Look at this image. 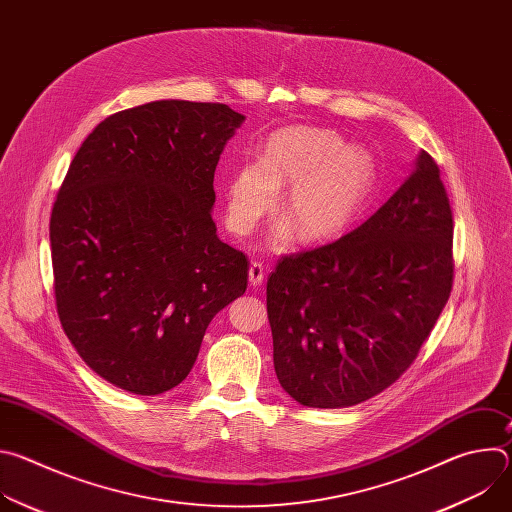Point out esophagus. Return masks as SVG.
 <instances>
[{
    "mask_svg": "<svg viewBox=\"0 0 512 512\" xmlns=\"http://www.w3.org/2000/svg\"><path fill=\"white\" fill-rule=\"evenodd\" d=\"M263 277H265L263 265L257 263V261H253L251 267H249V283H251L253 287H259V285L263 283Z\"/></svg>",
    "mask_w": 512,
    "mask_h": 512,
    "instance_id": "esophagus-1",
    "label": "esophagus"
}]
</instances>
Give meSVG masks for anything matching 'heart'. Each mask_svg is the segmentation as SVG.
I'll return each mask as SVG.
<instances>
[{"label": "heart", "mask_w": 512, "mask_h": 512, "mask_svg": "<svg viewBox=\"0 0 512 512\" xmlns=\"http://www.w3.org/2000/svg\"><path fill=\"white\" fill-rule=\"evenodd\" d=\"M287 186L281 202L287 221H279L269 243L283 249L298 229L306 243L340 235L367 208L377 186L375 158L350 148L328 129L294 125L275 131L259 162H245L227 184V225L249 235L273 208L277 190Z\"/></svg>", "instance_id": "heart-1"}]
</instances>
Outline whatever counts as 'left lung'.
Wrapping results in <instances>:
<instances>
[{
	"label": "left lung",
	"mask_w": 512,
	"mask_h": 512,
	"mask_svg": "<svg viewBox=\"0 0 512 512\" xmlns=\"http://www.w3.org/2000/svg\"><path fill=\"white\" fill-rule=\"evenodd\" d=\"M452 239L440 168L419 152L409 178L369 221L283 257L267 281L283 391L306 407L338 409L393 385L450 298Z\"/></svg>",
	"instance_id": "obj_1"
}]
</instances>
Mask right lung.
Wrapping results in <instances>:
<instances>
[{
  "label": "right lung",
  "mask_w": 512,
  "mask_h": 512,
  "mask_svg": "<svg viewBox=\"0 0 512 512\" xmlns=\"http://www.w3.org/2000/svg\"><path fill=\"white\" fill-rule=\"evenodd\" d=\"M245 115L152 101L83 141L50 216L60 324L89 367L135 395L192 371L210 320L245 294L247 257L212 221L214 170Z\"/></svg>",
  "instance_id": "obj_1"
}]
</instances>
